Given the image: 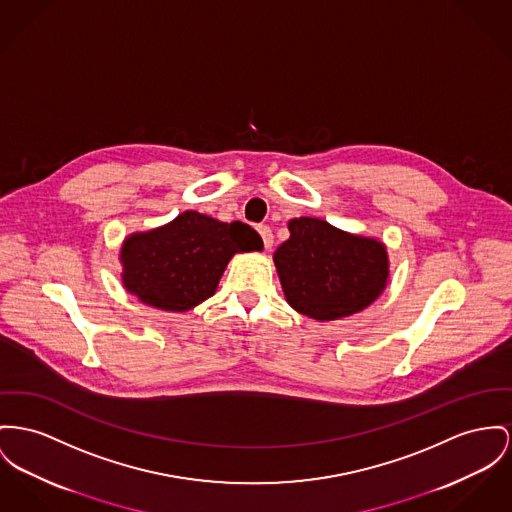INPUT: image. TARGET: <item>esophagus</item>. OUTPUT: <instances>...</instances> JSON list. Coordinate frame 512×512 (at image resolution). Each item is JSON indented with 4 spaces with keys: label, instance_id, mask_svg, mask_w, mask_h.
<instances>
[{
    "label": "esophagus",
    "instance_id": "esophagus-1",
    "mask_svg": "<svg viewBox=\"0 0 512 512\" xmlns=\"http://www.w3.org/2000/svg\"><path fill=\"white\" fill-rule=\"evenodd\" d=\"M258 233H260V237L264 240V246H266V250H270L273 246V235L272 229L268 227V225H260L258 227Z\"/></svg>",
    "mask_w": 512,
    "mask_h": 512
}]
</instances>
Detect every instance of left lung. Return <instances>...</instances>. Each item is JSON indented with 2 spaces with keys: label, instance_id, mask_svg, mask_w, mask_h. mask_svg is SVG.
I'll return each mask as SVG.
<instances>
[{
  "label": "left lung",
  "instance_id": "obj_1",
  "mask_svg": "<svg viewBox=\"0 0 512 512\" xmlns=\"http://www.w3.org/2000/svg\"><path fill=\"white\" fill-rule=\"evenodd\" d=\"M289 239L273 264L289 307L318 322L341 320L373 305L390 275L382 240L341 231L318 217L287 223Z\"/></svg>",
  "mask_w": 512,
  "mask_h": 512
}]
</instances>
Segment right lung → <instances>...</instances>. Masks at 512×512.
<instances>
[{
  "instance_id": "add662e5",
  "label": "right lung",
  "mask_w": 512,
  "mask_h": 512,
  "mask_svg": "<svg viewBox=\"0 0 512 512\" xmlns=\"http://www.w3.org/2000/svg\"><path fill=\"white\" fill-rule=\"evenodd\" d=\"M262 248L260 235L246 223L184 211L167 225L124 239L120 277L124 289L143 305L186 312L215 295L235 254Z\"/></svg>"
}]
</instances>
